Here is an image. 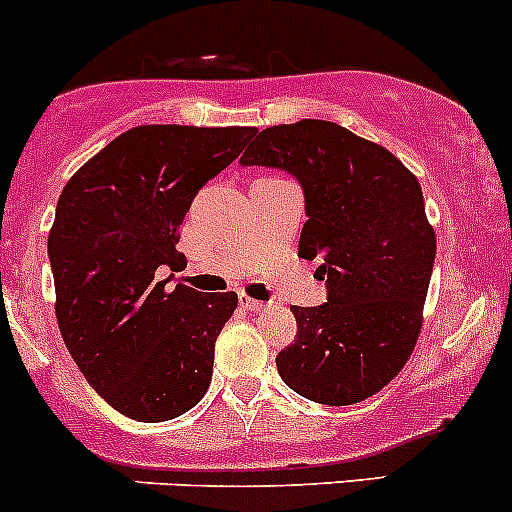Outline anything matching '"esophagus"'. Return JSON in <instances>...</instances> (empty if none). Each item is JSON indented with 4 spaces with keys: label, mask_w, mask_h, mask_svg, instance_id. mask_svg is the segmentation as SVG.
<instances>
[{
    "label": "esophagus",
    "mask_w": 512,
    "mask_h": 512,
    "mask_svg": "<svg viewBox=\"0 0 512 512\" xmlns=\"http://www.w3.org/2000/svg\"><path fill=\"white\" fill-rule=\"evenodd\" d=\"M239 305H241V308H244V310H254V313H256V310L266 308V303H263V300L251 298L249 293H241V295H239Z\"/></svg>",
    "instance_id": "1"
}]
</instances>
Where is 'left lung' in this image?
<instances>
[{
	"label": "left lung",
	"mask_w": 512,
	"mask_h": 512,
	"mask_svg": "<svg viewBox=\"0 0 512 512\" xmlns=\"http://www.w3.org/2000/svg\"><path fill=\"white\" fill-rule=\"evenodd\" d=\"M241 162L298 177L308 214L298 256L318 258L328 283V303L291 308L298 333L278 352V374L330 407L372 397L407 365L424 323L436 234L419 179L382 145L328 120L261 130Z\"/></svg>",
	"instance_id": "left-lung-1"
}]
</instances>
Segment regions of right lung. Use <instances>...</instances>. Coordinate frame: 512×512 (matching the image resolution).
<instances>
[{"label":"right lung","mask_w":512,"mask_h":512,"mask_svg":"<svg viewBox=\"0 0 512 512\" xmlns=\"http://www.w3.org/2000/svg\"><path fill=\"white\" fill-rule=\"evenodd\" d=\"M254 133L138 125L63 187L49 231L56 320L88 384L130 419H175L207 394L239 295L167 291L155 271L184 263L179 224L192 199Z\"/></svg>","instance_id":"right-lung-1"}]
</instances>
